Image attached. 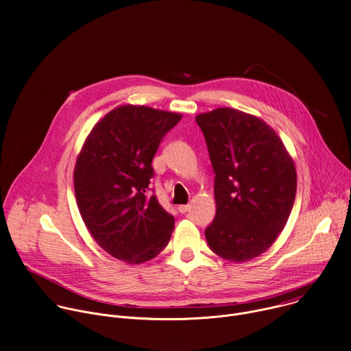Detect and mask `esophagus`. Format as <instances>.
Instances as JSON below:
<instances>
[{"label": "esophagus", "mask_w": 351, "mask_h": 351, "mask_svg": "<svg viewBox=\"0 0 351 351\" xmlns=\"http://www.w3.org/2000/svg\"><path fill=\"white\" fill-rule=\"evenodd\" d=\"M178 210H179V213L184 214V213H187V211L190 210V206H189V204H183V206H179Z\"/></svg>", "instance_id": "esophagus-1"}]
</instances>
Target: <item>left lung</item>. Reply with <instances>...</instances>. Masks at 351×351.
Listing matches in <instances>:
<instances>
[{
    "label": "left lung",
    "mask_w": 351,
    "mask_h": 351,
    "mask_svg": "<svg viewBox=\"0 0 351 351\" xmlns=\"http://www.w3.org/2000/svg\"><path fill=\"white\" fill-rule=\"evenodd\" d=\"M215 172L217 214L206 229L213 252L244 263L263 254L291 213L297 173L293 158L261 118L234 108L199 114Z\"/></svg>",
    "instance_id": "left-lung-1"
}]
</instances>
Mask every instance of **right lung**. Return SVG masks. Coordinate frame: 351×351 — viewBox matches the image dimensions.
I'll return each instance as SVG.
<instances>
[{
    "mask_svg": "<svg viewBox=\"0 0 351 351\" xmlns=\"http://www.w3.org/2000/svg\"><path fill=\"white\" fill-rule=\"evenodd\" d=\"M180 114L121 106L99 119L76 160L73 184L82 219L112 257L141 264L169 243L175 218L149 194L152 167L162 137Z\"/></svg>",
    "mask_w": 351,
    "mask_h": 351,
    "instance_id": "right-lung-1",
    "label": "right lung"
}]
</instances>
